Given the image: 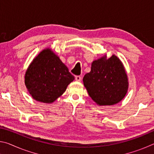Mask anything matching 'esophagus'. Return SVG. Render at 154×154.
<instances>
[{"label":"esophagus","instance_id":"34e87169","mask_svg":"<svg viewBox=\"0 0 154 154\" xmlns=\"http://www.w3.org/2000/svg\"><path fill=\"white\" fill-rule=\"evenodd\" d=\"M75 80H76L77 82H81V80H82V77H81V76H76V77H75Z\"/></svg>","mask_w":154,"mask_h":154}]
</instances>
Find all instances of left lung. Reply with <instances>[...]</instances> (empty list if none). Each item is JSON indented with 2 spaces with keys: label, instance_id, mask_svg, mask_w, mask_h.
<instances>
[{
  "label": "left lung",
  "instance_id": "left-lung-1",
  "mask_svg": "<svg viewBox=\"0 0 154 154\" xmlns=\"http://www.w3.org/2000/svg\"><path fill=\"white\" fill-rule=\"evenodd\" d=\"M89 96L100 106L118 103L128 89L127 74L118 57L106 56L93 61L90 72L83 79Z\"/></svg>",
  "mask_w": 154,
  "mask_h": 154
}]
</instances>
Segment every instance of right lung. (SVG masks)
<instances>
[{
    "mask_svg": "<svg viewBox=\"0 0 154 154\" xmlns=\"http://www.w3.org/2000/svg\"><path fill=\"white\" fill-rule=\"evenodd\" d=\"M25 85L35 100L51 103L75 79L66 65L51 49H45L33 60L25 74Z\"/></svg>",
    "mask_w": 154,
    "mask_h": 154,
    "instance_id": "1",
    "label": "right lung"
}]
</instances>
